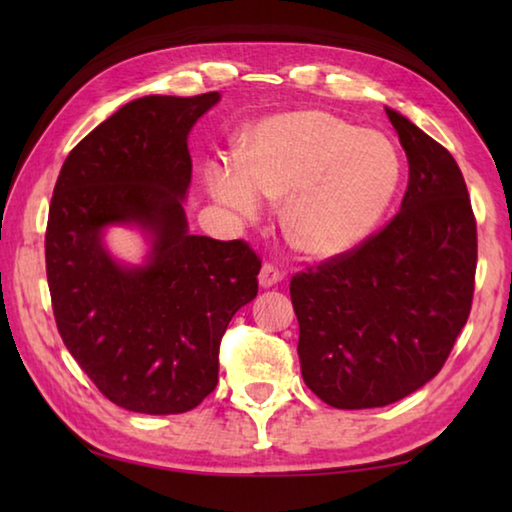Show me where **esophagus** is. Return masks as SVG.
I'll use <instances>...</instances> for the list:
<instances>
[{"label": "esophagus", "instance_id": "34e87169", "mask_svg": "<svg viewBox=\"0 0 512 512\" xmlns=\"http://www.w3.org/2000/svg\"><path fill=\"white\" fill-rule=\"evenodd\" d=\"M284 280V273L271 262H264L262 271H259V284H262L264 289L268 287H275V284H280Z\"/></svg>", "mask_w": 512, "mask_h": 512}]
</instances>
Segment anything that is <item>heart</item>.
Instances as JSON below:
<instances>
[{
    "label": "heart",
    "instance_id": "1",
    "mask_svg": "<svg viewBox=\"0 0 512 512\" xmlns=\"http://www.w3.org/2000/svg\"><path fill=\"white\" fill-rule=\"evenodd\" d=\"M397 180L400 160L391 142L323 110L264 119L248 135L244 162L207 171L210 194L241 219H257L264 196L284 198V232L314 257L361 244L386 212Z\"/></svg>",
    "mask_w": 512,
    "mask_h": 512
}]
</instances>
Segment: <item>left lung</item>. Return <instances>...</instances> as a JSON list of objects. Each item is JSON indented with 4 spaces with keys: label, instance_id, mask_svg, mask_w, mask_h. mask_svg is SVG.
Instances as JSON below:
<instances>
[{
    "label": "left lung",
    "instance_id": "1",
    "mask_svg": "<svg viewBox=\"0 0 512 512\" xmlns=\"http://www.w3.org/2000/svg\"><path fill=\"white\" fill-rule=\"evenodd\" d=\"M409 158L402 207L359 246L291 277L300 370L336 409H375L418 391L445 366L467 323L476 219L443 144L386 108Z\"/></svg>",
    "mask_w": 512,
    "mask_h": 512
}]
</instances>
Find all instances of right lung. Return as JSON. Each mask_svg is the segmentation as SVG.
Wrapping results in <instances>:
<instances>
[{
	"instance_id": "1",
	"label": "right lung",
	"mask_w": 512,
	"mask_h": 512,
	"mask_svg": "<svg viewBox=\"0 0 512 512\" xmlns=\"http://www.w3.org/2000/svg\"><path fill=\"white\" fill-rule=\"evenodd\" d=\"M219 92L135 99L69 151L49 205L45 259L56 327L94 386L121 409H196L219 381L232 316L257 296L262 259L244 239L187 232V135ZM154 235L150 264L121 269L100 246L108 222Z\"/></svg>"
}]
</instances>
